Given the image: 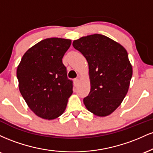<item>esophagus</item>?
<instances>
[{
  "mask_svg": "<svg viewBox=\"0 0 153 153\" xmlns=\"http://www.w3.org/2000/svg\"><path fill=\"white\" fill-rule=\"evenodd\" d=\"M78 82H79V80H78V78H75V79H74V84H75V86H77V85H78Z\"/></svg>",
  "mask_w": 153,
  "mask_h": 153,
  "instance_id": "esophagus-1",
  "label": "esophagus"
}]
</instances>
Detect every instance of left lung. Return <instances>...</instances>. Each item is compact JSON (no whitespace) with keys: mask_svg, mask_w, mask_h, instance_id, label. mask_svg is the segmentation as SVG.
<instances>
[{"mask_svg":"<svg viewBox=\"0 0 153 153\" xmlns=\"http://www.w3.org/2000/svg\"><path fill=\"white\" fill-rule=\"evenodd\" d=\"M73 46L88 63L91 91L83 99L84 104L95 115H109L129 89L132 68L127 52L114 40L98 34L75 40Z\"/></svg>","mask_w":153,"mask_h":153,"instance_id":"8db88e82","label":"left lung"}]
</instances>
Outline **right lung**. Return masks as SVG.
I'll use <instances>...</instances> for the list:
<instances>
[{
    "mask_svg": "<svg viewBox=\"0 0 153 153\" xmlns=\"http://www.w3.org/2000/svg\"><path fill=\"white\" fill-rule=\"evenodd\" d=\"M71 40L49 38L31 47L17 68L21 94L33 112L54 119L65 110L73 94V81L67 76L62 57Z\"/></svg>",
    "mask_w": 153,
    "mask_h": 153,
    "instance_id": "obj_1",
    "label": "right lung"
}]
</instances>
